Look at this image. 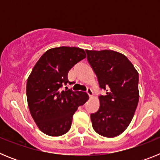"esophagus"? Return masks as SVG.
Here are the masks:
<instances>
[{
    "mask_svg": "<svg viewBox=\"0 0 160 160\" xmlns=\"http://www.w3.org/2000/svg\"><path fill=\"white\" fill-rule=\"evenodd\" d=\"M87 94H88V95L90 96V98H92V96H93V91H92V90H91V89H90V88L87 89Z\"/></svg>",
    "mask_w": 160,
    "mask_h": 160,
    "instance_id": "obj_1",
    "label": "esophagus"
}]
</instances>
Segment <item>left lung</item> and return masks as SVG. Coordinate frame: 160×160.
I'll use <instances>...</instances> for the list:
<instances>
[{"instance_id": "8db88e82", "label": "left lung", "mask_w": 160, "mask_h": 160, "mask_svg": "<svg viewBox=\"0 0 160 160\" xmlns=\"http://www.w3.org/2000/svg\"><path fill=\"white\" fill-rule=\"evenodd\" d=\"M87 59L106 95L98 96V111L90 114L100 135L114 138L129 126L138 102V73L125 55L114 50H86Z\"/></svg>"}]
</instances>
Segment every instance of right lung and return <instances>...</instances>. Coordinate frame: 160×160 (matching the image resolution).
Segmentation results:
<instances>
[{"mask_svg":"<svg viewBox=\"0 0 160 160\" xmlns=\"http://www.w3.org/2000/svg\"><path fill=\"white\" fill-rule=\"evenodd\" d=\"M87 57L78 47L52 48L42 54L29 74L26 83L28 107L40 131L49 136L63 135L70 129L73 114L89 99L83 91L62 90L71 84L68 72Z\"/></svg>","mask_w":160,"mask_h":160,"instance_id":"add662e5","label":"right lung"}]
</instances>
